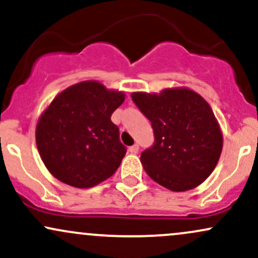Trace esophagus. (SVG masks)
Returning <instances> with one entry per match:
<instances>
[{
  "instance_id": "1",
  "label": "esophagus",
  "mask_w": 258,
  "mask_h": 258,
  "mask_svg": "<svg viewBox=\"0 0 258 258\" xmlns=\"http://www.w3.org/2000/svg\"><path fill=\"white\" fill-rule=\"evenodd\" d=\"M129 152L133 153V154L138 153L139 152V145L135 144V145H133L132 147H129Z\"/></svg>"
}]
</instances>
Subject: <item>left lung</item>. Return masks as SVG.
I'll return each instance as SVG.
<instances>
[{"instance_id": "left-lung-1", "label": "left lung", "mask_w": 258, "mask_h": 258, "mask_svg": "<svg viewBox=\"0 0 258 258\" xmlns=\"http://www.w3.org/2000/svg\"><path fill=\"white\" fill-rule=\"evenodd\" d=\"M132 99L152 123L154 144L140 158L148 176L174 192L204 182L223 146L220 124L204 98L188 88H168L133 93Z\"/></svg>"}]
</instances>
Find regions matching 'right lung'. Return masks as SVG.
I'll use <instances>...</instances> for the list:
<instances>
[{"instance_id":"obj_1","label":"right lung","mask_w":258,"mask_h":258,"mask_svg":"<svg viewBox=\"0 0 258 258\" xmlns=\"http://www.w3.org/2000/svg\"><path fill=\"white\" fill-rule=\"evenodd\" d=\"M123 92L98 81H84L57 94L36 125V145L45 168L61 182L89 188L107 180L126 148L111 116Z\"/></svg>"}]
</instances>
